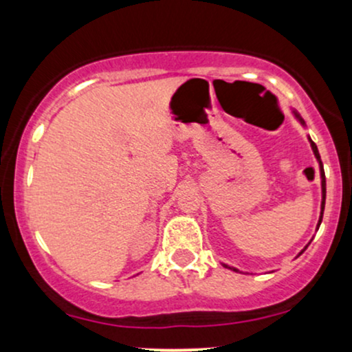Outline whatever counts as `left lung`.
Returning <instances> with one entry per match:
<instances>
[{
	"instance_id": "obj_1",
	"label": "left lung",
	"mask_w": 352,
	"mask_h": 352,
	"mask_svg": "<svg viewBox=\"0 0 352 352\" xmlns=\"http://www.w3.org/2000/svg\"><path fill=\"white\" fill-rule=\"evenodd\" d=\"M293 114H294V117H296L298 120H300L301 122V125H305V120L301 119V116L298 114L296 111H293ZM309 144H311V148H313V152H314V157H316V160L319 162V172H321V190H322V200H321V217H319V223L318 225H321V220H322V212H324V201H326V177H324V168H322V162H321V157H319V152H318V147H316V144L313 142V140L309 139ZM227 266V265H225ZM236 272V270H235Z\"/></svg>"
}]
</instances>
